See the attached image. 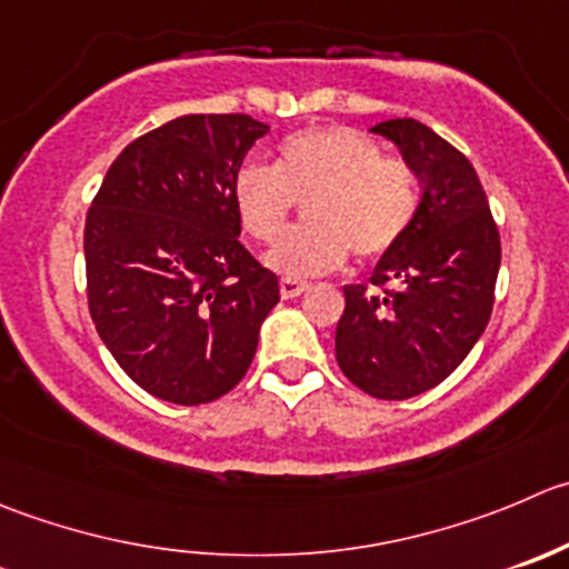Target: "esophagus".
Returning <instances> with one entry per match:
<instances>
[{
	"instance_id": "34e87169",
	"label": "esophagus",
	"mask_w": 569,
	"mask_h": 569,
	"mask_svg": "<svg viewBox=\"0 0 569 569\" xmlns=\"http://www.w3.org/2000/svg\"><path fill=\"white\" fill-rule=\"evenodd\" d=\"M306 291H308V283H302V280H291V278L280 280V295H283V300H295V297L306 295Z\"/></svg>"
}]
</instances>
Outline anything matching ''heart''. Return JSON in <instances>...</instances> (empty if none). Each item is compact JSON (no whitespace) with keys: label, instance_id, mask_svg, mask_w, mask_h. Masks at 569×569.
Masks as SVG:
<instances>
[{"label":"heart","instance_id":"1","mask_svg":"<svg viewBox=\"0 0 569 569\" xmlns=\"http://www.w3.org/2000/svg\"><path fill=\"white\" fill-rule=\"evenodd\" d=\"M306 206L302 230L263 256L272 272L300 280L341 267L347 252L378 258L406 236L419 206L417 174L383 158L380 144L350 127H313L289 136L278 167L244 163L233 178V208L256 241L286 230L295 200Z\"/></svg>","mask_w":569,"mask_h":569}]
</instances>
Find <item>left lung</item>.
Segmentation results:
<instances>
[{
  "mask_svg": "<svg viewBox=\"0 0 569 569\" xmlns=\"http://www.w3.org/2000/svg\"><path fill=\"white\" fill-rule=\"evenodd\" d=\"M372 132L400 150L422 194L372 286H345L336 361L367 395L408 400L442 383L487 330L500 233L472 163L431 127L389 119Z\"/></svg>",
  "mask_w": 569,
  "mask_h": 569,
  "instance_id": "8db88e82",
  "label": "left lung"
}]
</instances>
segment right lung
<instances>
[{
  "label": "right lung",
  "instance_id": "add662e5",
  "mask_svg": "<svg viewBox=\"0 0 569 569\" xmlns=\"http://www.w3.org/2000/svg\"><path fill=\"white\" fill-rule=\"evenodd\" d=\"M269 127L191 113L136 138L86 217L88 311L121 369L158 400L228 395L256 358L280 286L241 244L233 178Z\"/></svg>",
  "mask_w": 569,
  "mask_h": 569
}]
</instances>
